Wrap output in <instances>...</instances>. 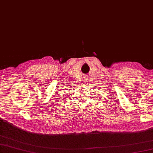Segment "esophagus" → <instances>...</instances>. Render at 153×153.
<instances>
[{"label": "esophagus", "mask_w": 153, "mask_h": 153, "mask_svg": "<svg viewBox=\"0 0 153 153\" xmlns=\"http://www.w3.org/2000/svg\"><path fill=\"white\" fill-rule=\"evenodd\" d=\"M83 81H84V79H83Z\"/></svg>", "instance_id": "esophagus-1"}]
</instances>
